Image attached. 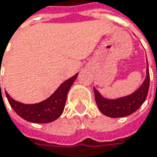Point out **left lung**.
<instances>
[{"label":"left lung","mask_w":157,"mask_h":157,"mask_svg":"<svg viewBox=\"0 0 157 157\" xmlns=\"http://www.w3.org/2000/svg\"><path fill=\"white\" fill-rule=\"evenodd\" d=\"M149 82L150 76L147 63L146 77L141 86L135 93L116 99H108L105 98L95 88H94L96 105L105 115L109 117L117 118L130 115L138 109L145 101L149 89Z\"/></svg>","instance_id":"1"}]
</instances>
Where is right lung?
I'll use <instances>...</instances> for the list:
<instances>
[{"label":"right lung","mask_w":157,"mask_h":157,"mask_svg":"<svg viewBox=\"0 0 157 157\" xmlns=\"http://www.w3.org/2000/svg\"><path fill=\"white\" fill-rule=\"evenodd\" d=\"M77 75L78 74L63 82L49 98L38 104L25 105L20 103L13 99L8 93H6V97L12 108L15 111L19 116L24 120L35 124L51 123L60 117L63 113L67 94Z\"/></svg>","instance_id":"obj_1"}]
</instances>
